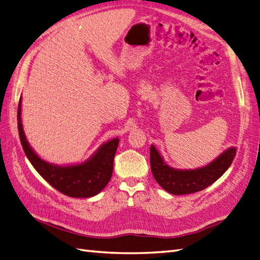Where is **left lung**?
<instances>
[{
	"mask_svg": "<svg viewBox=\"0 0 260 260\" xmlns=\"http://www.w3.org/2000/svg\"><path fill=\"white\" fill-rule=\"evenodd\" d=\"M236 155V148L224 150L204 167L196 169L172 168L164 160L154 145L150 146V168L152 176L162 189L174 196H182L202 191L214 183L230 168Z\"/></svg>",
	"mask_w": 260,
	"mask_h": 260,
	"instance_id": "1",
	"label": "left lung"
}]
</instances>
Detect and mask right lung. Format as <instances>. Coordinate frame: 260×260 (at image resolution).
Here are the masks:
<instances>
[{
  "label": "right lung",
  "mask_w": 260,
  "mask_h": 260,
  "mask_svg": "<svg viewBox=\"0 0 260 260\" xmlns=\"http://www.w3.org/2000/svg\"><path fill=\"white\" fill-rule=\"evenodd\" d=\"M18 133L25 155L32 167L51 187L71 198H91L99 194L109 183L113 174V162L119 139L103 143L83 162L56 165L44 160L31 148L24 133L22 123V96L17 110Z\"/></svg>",
  "instance_id": "right-lung-1"
}]
</instances>
